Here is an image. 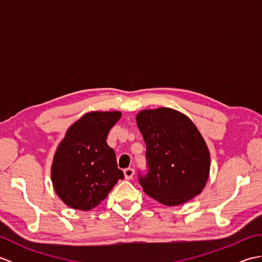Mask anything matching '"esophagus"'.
I'll return each instance as SVG.
<instances>
[{
  "label": "esophagus",
  "mask_w": 262,
  "mask_h": 262,
  "mask_svg": "<svg viewBox=\"0 0 262 262\" xmlns=\"http://www.w3.org/2000/svg\"><path fill=\"white\" fill-rule=\"evenodd\" d=\"M134 173H135V171H134V169H133V168H128V169L124 170V174H125V179L126 180H130L132 178H133V176H134Z\"/></svg>",
  "instance_id": "1"
}]
</instances>
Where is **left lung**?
<instances>
[{
    "mask_svg": "<svg viewBox=\"0 0 262 262\" xmlns=\"http://www.w3.org/2000/svg\"><path fill=\"white\" fill-rule=\"evenodd\" d=\"M136 122L149 166L140 179L145 193L162 205L178 206L202 192L209 177L210 154L191 119L161 107L140 111Z\"/></svg>",
    "mask_w": 262,
    "mask_h": 262,
    "instance_id": "1",
    "label": "left lung"
}]
</instances>
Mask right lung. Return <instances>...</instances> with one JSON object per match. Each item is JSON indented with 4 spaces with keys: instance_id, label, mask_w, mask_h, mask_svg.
Wrapping results in <instances>:
<instances>
[{
    "instance_id": "add662e5",
    "label": "right lung",
    "mask_w": 262,
    "mask_h": 262,
    "mask_svg": "<svg viewBox=\"0 0 262 262\" xmlns=\"http://www.w3.org/2000/svg\"><path fill=\"white\" fill-rule=\"evenodd\" d=\"M120 117V111H91L71 125L59 142L51 177L55 192L69 207H97L124 178L114 149L105 142Z\"/></svg>"
}]
</instances>
